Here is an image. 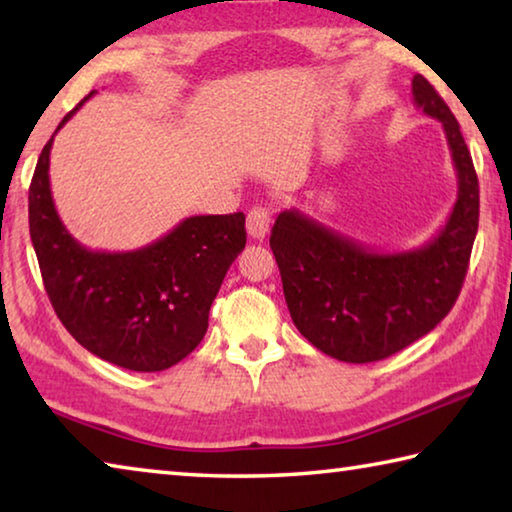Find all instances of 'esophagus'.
I'll list each match as a JSON object with an SVG mask.
<instances>
[{
  "label": "esophagus",
  "instance_id": "34e87169",
  "mask_svg": "<svg viewBox=\"0 0 512 512\" xmlns=\"http://www.w3.org/2000/svg\"><path fill=\"white\" fill-rule=\"evenodd\" d=\"M268 223H271V216H268L266 207L255 205L253 210H248L246 216V230L253 239H264L268 232Z\"/></svg>",
  "mask_w": 512,
  "mask_h": 512
}]
</instances>
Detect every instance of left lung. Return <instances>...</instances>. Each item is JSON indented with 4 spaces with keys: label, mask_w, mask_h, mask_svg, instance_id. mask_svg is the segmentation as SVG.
Returning <instances> with one entry per match:
<instances>
[{
    "label": "left lung",
    "mask_w": 512,
    "mask_h": 512,
    "mask_svg": "<svg viewBox=\"0 0 512 512\" xmlns=\"http://www.w3.org/2000/svg\"><path fill=\"white\" fill-rule=\"evenodd\" d=\"M413 103L443 124L458 178L447 223L431 241L381 253L296 207L277 214L271 250L293 325L320 352L345 363L391 357L429 334L461 293L479 228V178L452 110L422 74Z\"/></svg>",
    "instance_id": "left-lung-1"
}]
</instances>
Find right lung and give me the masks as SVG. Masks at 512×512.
<instances>
[{"label": "right lung", "instance_id": "right-lung-1", "mask_svg": "<svg viewBox=\"0 0 512 512\" xmlns=\"http://www.w3.org/2000/svg\"><path fill=\"white\" fill-rule=\"evenodd\" d=\"M85 97L60 121L56 133ZM54 133V135H56ZM42 149L29 187V232L51 307L85 350L119 368L158 372L203 341L230 264L246 246V216H189L153 244L106 253L81 246L60 221Z\"/></svg>", "mask_w": 512, "mask_h": 512}]
</instances>
